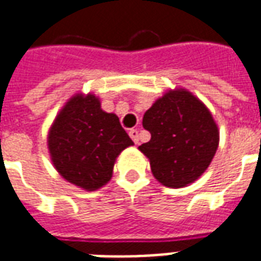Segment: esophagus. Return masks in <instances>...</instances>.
Segmentation results:
<instances>
[{
	"mask_svg": "<svg viewBox=\"0 0 261 261\" xmlns=\"http://www.w3.org/2000/svg\"><path fill=\"white\" fill-rule=\"evenodd\" d=\"M128 134H130L131 140L134 141V144L138 145V144H140V134H138V130H130Z\"/></svg>",
	"mask_w": 261,
	"mask_h": 261,
	"instance_id": "esophagus-1",
	"label": "esophagus"
}]
</instances>
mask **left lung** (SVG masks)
Segmentation results:
<instances>
[{
  "label": "left lung",
  "instance_id": "obj_1",
  "mask_svg": "<svg viewBox=\"0 0 261 261\" xmlns=\"http://www.w3.org/2000/svg\"><path fill=\"white\" fill-rule=\"evenodd\" d=\"M150 141L138 146L152 174L169 188H182L203 174L219 148L220 133L212 112L185 88L165 92L145 112Z\"/></svg>",
  "mask_w": 261,
  "mask_h": 261
}]
</instances>
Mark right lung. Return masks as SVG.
<instances>
[{
    "instance_id": "obj_1",
    "label": "right lung",
    "mask_w": 261,
    "mask_h": 261,
    "mask_svg": "<svg viewBox=\"0 0 261 261\" xmlns=\"http://www.w3.org/2000/svg\"><path fill=\"white\" fill-rule=\"evenodd\" d=\"M52 165L67 182L86 191L106 185L121 152L134 145L115 113L102 111L95 94H74L47 137Z\"/></svg>"
}]
</instances>
